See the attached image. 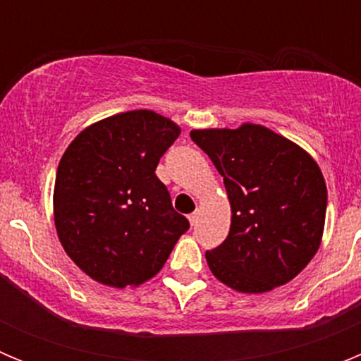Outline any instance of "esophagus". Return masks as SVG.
I'll use <instances>...</instances> for the list:
<instances>
[{"label":"esophagus","instance_id":"obj_1","mask_svg":"<svg viewBox=\"0 0 361 361\" xmlns=\"http://www.w3.org/2000/svg\"><path fill=\"white\" fill-rule=\"evenodd\" d=\"M188 219H190V224L191 226H195L197 220H199V212H193L190 216H188Z\"/></svg>","mask_w":361,"mask_h":361}]
</instances>
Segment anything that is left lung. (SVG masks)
<instances>
[{
  "mask_svg": "<svg viewBox=\"0 0 361 361\" xmlns=\"http://www.w3.org/2000/svg\"><path fill=\"white\" fill-rule=\"evenodd\" d=\"M224 177L231 228L206 251L213 275L242 293H264L295 279L322 240L327 188L320 168L286 137L260 124L193 130Z\"/></svg>",
  "mask_w": 361,
  "mask_h": 361,
  "instance_id": "left-lung-1",
  "label": "left lung"
}]
</instances>
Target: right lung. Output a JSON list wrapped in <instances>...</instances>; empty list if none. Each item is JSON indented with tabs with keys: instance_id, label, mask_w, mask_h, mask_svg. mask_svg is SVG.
I'll list each match as a JSON object with an SVG mask.
<instances>
[{
	"instance_id": "add662e5",
	"label": "right lung",
	"mask_w": 361,
	"mask_h": 361,
	"mask_svg": "<svg viewBox=\"0 0 361 361\" xmlns=\"http://www.w3.org/2000/svg\"><path fill=\"white\" fill-rule=\"evenodd\" d=\"M178 135L170 119L135 110L92 124L66 148L54 188L56 229L68 257L97 282H146L190 229L155 175Z\"/></svg>"
}]
</instances>
